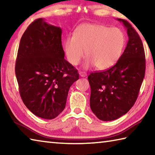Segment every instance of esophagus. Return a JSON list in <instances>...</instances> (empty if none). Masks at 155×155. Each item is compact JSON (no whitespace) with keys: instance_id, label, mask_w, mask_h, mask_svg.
<instances>
[{"instance_id":"esophagus-1","label":"esophagus","mask_w":155,"mask_h":155,"mask_svg":"<svg viewBox=\"0 0 155 155\" xmlns=\"http://www.w3.org/2000/svg\"><path fill=\"white\" fill-rule=\"evenodd\" d=\"M79 75L81 76V77H85L86 76H87V73L85 72H83V71H80L79 72Z\"/></svg>"}]
</instances>
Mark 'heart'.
<instances>
[{"label":"heart","instance_id":"heart-1","mask_svg":"<svg viewBox=\"0 0 155 155\" xmlns=\"http://www.w3.org/2000/svg\"><path fill=\"white\" fill-rule=\"evenodd\" d=\"M125 44V36L117 28L85 23L76 28L74 36L68 37L64 51L70 64L77 65L85 55L84 67L96 65L98 70L108 69L121 56Z\"/></svg>","mask_w":155,"mask_h":155}]
</instances>
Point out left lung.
Listing matches in <instances>:
<instances>
[{"label":"left lung","instance_id":"1","mask_svg":"<svg viewBox=\"0 0 155 155\" xmlns=\"http://www.w3.org/2000/svg\"><path fill=\"white\" fill-rule=\"evenodd\" d=\"M127 28L128 41L114 66L88 76L90 107L98 119L111 121L127 114L135 103L146 70L145 52L140 35L127 20L117 18Z\"/></svg>","mask_w":155,"mask_h":155}]
</instances>
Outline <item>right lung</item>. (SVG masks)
Segmentation results:
<instances>
[{"mask_svg":"<svg viewBox=\"0 0 155 155\" xmlns=\"http://www.w3.org/2000/svg\"><path fill=\"white\" fill-rule=\"evenodd\" d=\"M61 28L43 18L31 23L20 41L15 72L23 103L36 116L55 118L79 75L64 59Z\"/></svg>","mask_w":155,"mask_h":155,"instance_id":"add662e5","label":"right lung"}]
</instances>
